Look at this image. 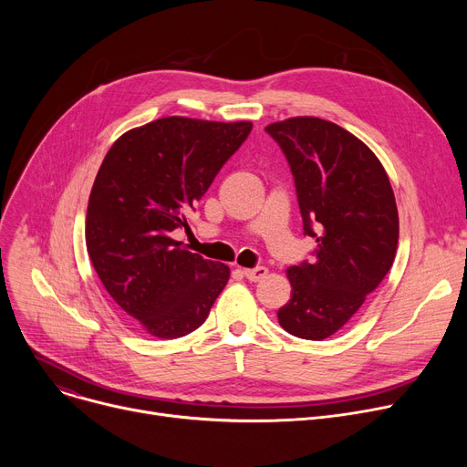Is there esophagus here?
<instances>
[{
    "mask_svg": "<svg viewBox=\"0 0 467 467\" xmlns=\"http://www.w3.org/2000/svg\"><path fill=\"white\" fill-rule=\"evenodd\" d=\"M242 275L246 276L250 282H259L268 275V268L266 266H255V268H244Z\"/></svg>",
    "mask_w": 467,
    "mask_h": 467,
    "instance_id": "34e87169",
    "label": "esophagus"
}]
</instances>
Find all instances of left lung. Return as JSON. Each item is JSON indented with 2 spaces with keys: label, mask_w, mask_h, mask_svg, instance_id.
<instances>
[{
  "label": "left lung",
  "mask_w": 467,
  "mask_h": 467,
  "mask_svg": "<svg viewBox=\"0 0 467 467\" xmlns=\"http://www.w3.org/2000/svg\"><path fill=\"white\" fill-rule=\"evenodd\" d=\"M265 130L287 159L303 231L316 240L312 263L287 268L291 299L278 322L299 338L324 340L361 308L394 263L396 196L375 153L335 122L293 117Z\"/></svg>",
  "instance_id": "obj_1"
}]
</instances>
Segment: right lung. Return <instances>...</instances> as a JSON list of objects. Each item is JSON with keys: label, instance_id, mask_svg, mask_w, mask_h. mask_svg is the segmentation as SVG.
<instances>
[{"label": "right lung", "instance_id": "right-lung-1", "mask_svg": "<svg viewBox=\"0 0 467 467\" xmlns=\"http://www.w3.org/2000/svg\"><path fill=\"white\" fill-rule=\"evenodd\" d=\"M252 122L164 117L122 134L98 170L85 238L94 271L140 327L178 338L201 327L229 266L191 254L171 231L246 141Z\"/></svg>", "mask_w": 467, "mask_h": 467}]
</instances>
